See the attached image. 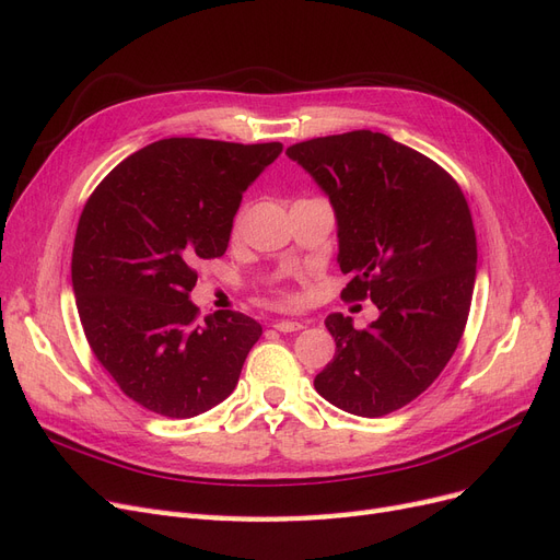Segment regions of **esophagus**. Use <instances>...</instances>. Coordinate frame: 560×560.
Segmentation results:
<instances>
[{
    "label": "esophagus",
    "mask_w": 560,
    "mask_h": 560,
    "mask_svg": "<svg viewBox=\"0 0 560 560\" xmlns=\"http://www.w3.org/2000/svg\"><path fill=\"white\" fill-rule=\"evenodd\" d=\"M273 329H278L282 334L299 331V329H303V322H299V319H276L273 322Z\"/></svg>",
    "instance_id": "esophagus-1"
}]
</instances>
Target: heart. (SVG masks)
<instances>
[{"label": "heart", "instance_id": "b5f03b06", "mask_svg": "<svg viewBox=\"0 0 560 560\" xmlns=\"http://www.w3.org/2000/svg\"><path fill=\"white\" fill-rule=\"evenodd\" d=\"M238 224H241V219H235V224H233V226H235V229H238ZM282 301L287 303V301H292V299H290V296H282Z\"/></svg>", "mask_w": 560, "mask_h": 560}]
</instances>
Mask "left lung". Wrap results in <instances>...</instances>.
Returning <instances> with one entry per match:
<instances>
[{"label": "left lung", "mask_w": 560, "mask_h": 560, "mask_svg": "<svg viewBox=\"0 0 560 560\" xmlns=\"http://www.w3.org/2000/svg\"><path fill=\"white\" fill-rule=\"evenodd\" d=\"M331 200L346 301L378 319L354 329L331 313L334 360L315 389L338 409L381 418L413 401L460 343L477 278V233L457 182L383 132L352 130L287 149Z\"/></svg>", "instance_id": "8db88e82"}]
</instances>
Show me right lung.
Returning a JSON list of instances; mask_svg holds the SVG:
<instances>
[{
	"label": "right lung",
	"instance_id": "add662e5",
	"mask_svg": "<svg viewBox=\"0 0 560 560\" xmlns=\"http://www.w3.org/2000/svg\"><path fill=\"white\" fill-rule=\"evenodd\" d=\"M280 142L171 138L135 151L81 212L72 287L95 360L121 393L165 418L224 401L261 325L219 311L198 319L196 264L222 257L243 191Z\"/></svg>",
	"mask_w": 560,
	"mask_h": 560
}]
</instances>
